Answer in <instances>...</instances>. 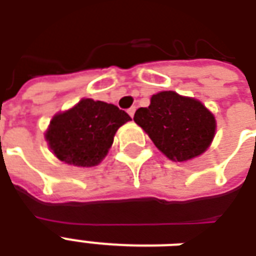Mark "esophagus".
Listing matches in <instances>:
<instances>
[{
    "instance_id": "34e87169",
    "label": "esophagus",
    "mask_w": 256,
    "mask_h": 256,
    "mask_svg": "<svg viewBox=\"0 0 256 256\" xmlns=\"http://www.w3.org/2000/svg\"><path fill=\"white\" fill-rule=\"evenodd\" d=\"M134 112H136V106H132V108H128V114L132 118L134 116Z\"/></svg>"
}]
</instances>
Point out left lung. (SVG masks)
<instances>
[{
	"mask_svg": "<svg viewBox=\"0 0 256 256\" xmlns=\"http://www.w3.org/2000/svg\"><path fill=\"white\" fill-rule=\"evenodd\" d=\"M134 122L174 162L189 160L206 152L216 128L214 115L200 101L172 90L152 96L150 106L136 111Z\"/></svg>",
	"mask_w": 256,
	"mask_h": 256,
	"instance_id": "obj_1",
	"label": "left lung"
}]
</instances>
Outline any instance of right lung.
Returning a JSON list of instances; mask_svg holds the SVG:
<instances>
[{
	"instance_id": "right-lung-1",
	"label": "right lung",
	"mask_w": 256,
	"mask_h": 256,
	"mask_svg": "<svg viewBox=\"0 0 256 256\" xmlns=\"http://www.w3.org/2000/svg\"><path fill=\"white\" fill-rule=\"evenodd\" d=\"M128 120L132 118L114 104L82 98L71 110L53 116L45 138L62 162L92 167L106 158L118 128Z\"/></svg>"
}]
</instances>
